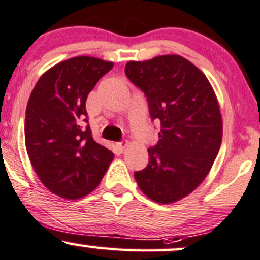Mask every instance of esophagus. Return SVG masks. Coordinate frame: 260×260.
<instances>
[{
	"mask_svg": "<svg viewBox=\"0 0 260 260\" xmlns=\"http://www.w3.org/2000/svg\"><path fill=\"white\" fill-rule=\"evenodd\" d=\"M127 145H128L127 142H119V143L116 144V148H117V150H118V152H123Z\"/></svg>",
	"mask_w": 260,
	"mask_h": 260,
	"instance_id": "1",
	"label": "esophagus"
}]
</instances>
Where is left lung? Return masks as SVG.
Here are the masks:
<instances>
[{
  "label": "left lung",
  "instance_id": "left-lung-1",
  "mask_svg": "<svg viewBox=\"0 0 260 260\" xmlns=\"http://www.w3.org/2000/svg\"><path fill=\"white\" fill-rule=\"evenodd\" d=\"M127 78L148 100L152 121H160L159 141L148 149L147 168L135 173L145 195L175 202L204 181L222 142L217 98L205 74L180 55L128 61Z\"/></svg>",
  "mask_w": 260,
  "mask_h": 260
}]
</instances>
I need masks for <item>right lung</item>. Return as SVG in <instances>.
Masks as SVG:
<instances>
[{"label": "right lung", "instance_id": "right-lung-1", "mask_svg": "<svg viewBox=\"0 0 260 260\" xmlns=\"http://www.w3.org/2000/svg\"><path fill=\"white\" fill-rule=\"evenodd\" d=\"M113 62L75 56L45 71L25 110L28 156L48 190L62 199L84 198L98 187L113 153L93 141L86 112L90 91Z\"/></svg>", "mask_w": 260, "mask_h": 260}]
</instances>
